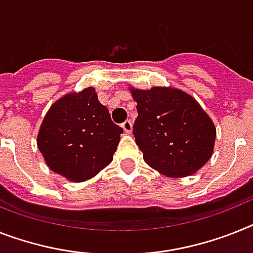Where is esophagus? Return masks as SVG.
<instances>
[{
  "instance_id": "esophagus-1",
  "label": "esophagus",
  "mask_w": 253,
  "mask_h": 253,
  "mask_svg": "<svg viewBox=\"0 0 253 253\" xmlns=\"http://www.w3.org/2000/svg\"><path fill=\"white\" fill-rule=\"evenodd\" d=\"M122 128L126 133H131V131H132V122H131L130 120L125 121V122L122 123Z\"/></svg>"
}]
</instances>
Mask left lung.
<instances>
[{
    "mask_svg": "<svg viewBox=\"0 0 253 253\" xmlns=\"http://www.w3.org/2000/svg\"><path fill=\"white\" fill-rule=\"evenodd\" d=\"M131 92L137 110L133 135L144 161L169 177L189 176L205 166L216 128L195 99L165 87Z\"/></svg>",
    "mask_w": 253,
    "mask_h": 253,
    "instance_id": "1",
    "label": "left lung"
}]
</instances>
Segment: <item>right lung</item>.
<instances>
[{"mask_svg":"<svg viewBox=\"0 0 253 253\" xmlns=\"http://www.w3.org/2000/svg\"><path fill=\"white\" fill-rule=\"evenodd\" d=\"M123 130L99 103L95 88L69 94L50 108L37 137L38 149L54 172L84 181L107 167Z\"/></svg>","mask_w":253,"mask_h":253,"instance_id":"obj_1","label":"right lung"}]
</instances>
